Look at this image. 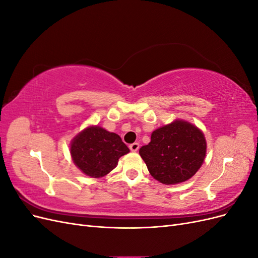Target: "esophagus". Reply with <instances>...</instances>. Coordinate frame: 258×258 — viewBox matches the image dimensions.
I'll return each mask as SVG.
<instances>
[{"instance_id":"esophagus-1","label":"esophagus","mask_w":258,"mask_h":258,"mask_svg":"<svg viewBox=\"0 0 258 258\" xmlns=\"http://www.w3.org/2000/svg\"><path fill=\"white\" fill-rule=\"evenodd\" d=\"M129 148H130L131 152H138V150L140 148V144L135 142V143H132V144L129 145Z\"/></svg>"}]
</instances>
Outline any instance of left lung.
I'll return each instance as SVG.
<instances>
[{"instance_id":"1","label":"left lung","mask_w":258,"mask_h":258,"mask_svg":"<svg viewBox=\"0 0 258 258\" xmlns=\"http://www.w3.org/2000/svg\"><path fill=\"white\" fill-rule=\"evenodd\" d=\"M207 142L194 124L175 120L155 130L151 142L140 148L151 175L162 184L187 181L201 167L206 157Z\"/></svg>"}]
</instances>
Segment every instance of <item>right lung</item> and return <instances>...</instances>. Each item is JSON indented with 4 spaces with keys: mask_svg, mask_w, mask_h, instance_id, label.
I'll list each match as a JSON object with an SVG mask.
<instances>
[{
    "mask_svg": "<svg viewBox=\"0 0 258 258\" xmlns=\"http://www.w3.org/2000/svg\"><path fill=\"white\" fill-rule=\"evenodd\" d=\"M129 148L118 135L101 127H88L75 137L71 155L75 165L91 177L106 175L116 167Z\"/></svg>",
    "mask_w": 258,
    "mask_h": 258,
    "instance_id": "add662e5",
    "label": "right lung"
}]
</instances>
